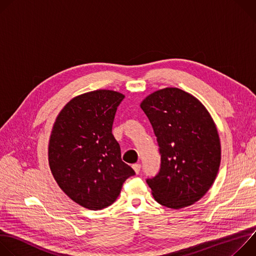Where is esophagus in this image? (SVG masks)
<instances>
[{"label":"esophagus","mask_w":256,"mask_h":256,"mask_svg":"<svg viewBox=\"0 0 256 256\" xmlns=\"http://www.w3.org/2000/svg\"><path fill=\"white\" fill-rule=\"evenodd\" d=\"M132 168H134V172H136V174H138V172H140V164H134V165H132Z\"/></svg>","instance_id":"1"}]
</instances>
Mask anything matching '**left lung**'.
<instances>
[{
	"mask_svg": "<svg viewBox=\"0 0 256 256\" xmlns=\"http://www.w3.org/2000/svg\"><path fill=\"white\" fill-rule=\"evenodd\" d=\"M140 108L157 136L159 173L147 184L157 202L182 208L200 200L212 186L221 163V142L204 104L174 87L146 97Z\"/></svg>",
	"mask_w": 256,
	"mask_h": 256,
	"instance_id": "8db88e82",
	"label": "left lung"
}]
</instances>
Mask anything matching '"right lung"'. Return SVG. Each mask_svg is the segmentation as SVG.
Instances as JSON below:
<instances>
[{"label":"right lung","instance_id":"obj_1","mask_svg":"<svg viewBox=\"0 0 256 256\" xmlns=\"http://www.w3.org/2000/svg\"><path fill=\"white\" fill-rule=\"evenodd\" d=\"M124 95L95 90L76 96L60 110L48 142V163L60 188L75 202L97 210L112 204L124 182L134 175L122 160L112 134Z\"/></svg>","mask_w":256,"mask_h":256}]
</instances>
